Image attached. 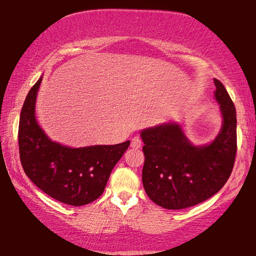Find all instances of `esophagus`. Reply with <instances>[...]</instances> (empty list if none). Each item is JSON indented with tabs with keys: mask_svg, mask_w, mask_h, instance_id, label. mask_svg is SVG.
I'll list each match as a JSON object with an SVG mask.
<instances>
[{
	"mask_svg": "<svg viewBox=\"0 0 256 256\" xmlns=\"http://www.w3.org/2000/svg\"><path fill=\"white\" fill-rule=\"evenodd\" d=\"M141 144H142V141H141L139 136H134V138L131 140V147L132 148H136H136L141 147Z\"/></svg>",
	"mask_w": 256,
	"mask_h": 256,
	"instance_id": "1",
	"label": "esophagus"
}]
</instances>
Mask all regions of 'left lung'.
Segmentation results:
<instances>
[{
	"mask_svg": "<svg viewBox=\"0 0 256 256\" xmlns=\"http://www.w3.org/2000/svg\"><path fill=\"white\" fill-rule=\"evenodd\" d=\"M223 116L212 144L193 146L178 124L141 131L144 163L142 184L150 199L166 209H184L209 199L223 188L237 152V114L230 95L214 79Z\"/></svg>",
	"mask_w": 256,
	"mask_h": 256,
	"instance_id": "1",
	"label": "left lung"
}]
</instances>
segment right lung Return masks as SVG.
I'll use <instances>...</instances> for the list:
<instances>
[{
    "mask_svg": "<svg viewBox=\"0 0 256 256\" xmlns=\"http://www.w3.org/2000/svg\"><path fill=\"white\" fill-rule=\"evenodd\" d=\"M40 78L30 90L19 118V156L26 176L52 199L70 206L90 204L101 196L110 172L130 146L98 144L70 148L54 142L36 120Z\"/></svg>",
    "mask_w": 256,
    "mask_h": 256,
    "instance_id": "1",
    "label": "right lung"
}]
</instances>
